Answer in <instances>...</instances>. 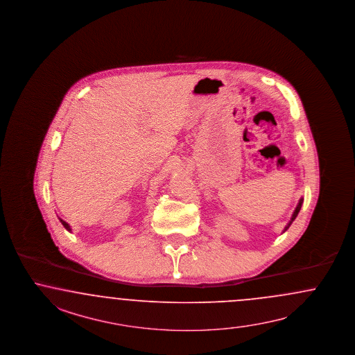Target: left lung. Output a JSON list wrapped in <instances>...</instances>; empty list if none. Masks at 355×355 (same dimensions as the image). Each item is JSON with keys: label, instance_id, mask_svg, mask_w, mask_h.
I'll list each match as a JSON object with an SVG mask.
<instances>
[{"label": "left lung", "instance_id": "8db88e82", "mask_svg": "<svg viewBox=\"0 0 355 355\" xmlns=\"http://www.w3.org/2000/svg\"><path fill=\"white\" fill-rule=\"evenodd\" d=\"M302 204H303V198H300V200H299V202H297V207H295V210H294V213H293V216H291V219L288 220V223H287L286 226H285V229H284V232H285V231H286V230L288 229L290 226H291V223L294 222V219H295V218L297 217V213L300 211V207H302Z\"/></svg>", "mask_w": 355, "mask_h": 355}]
</instances>
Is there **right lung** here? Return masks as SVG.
Segmentation results:
<instances>
[{"label": "right lung", "mask_w": 355, "mask_h": 355, "mask_svg": "<svg viewBox=\"0 0 355 355\" xmlns=\"http://www.w3.org/2000/svg\"><path fill=\"white\" fill-rule=\"evenodd\" d=\"M58 219H60V222L62 223V226H64L65 229L68 230V231H71V229H70V226H69L68 223H67V222H65L64 219H61V218H58Z\"/></svg>", "instance_id": "obj_1"}]
</instances>
